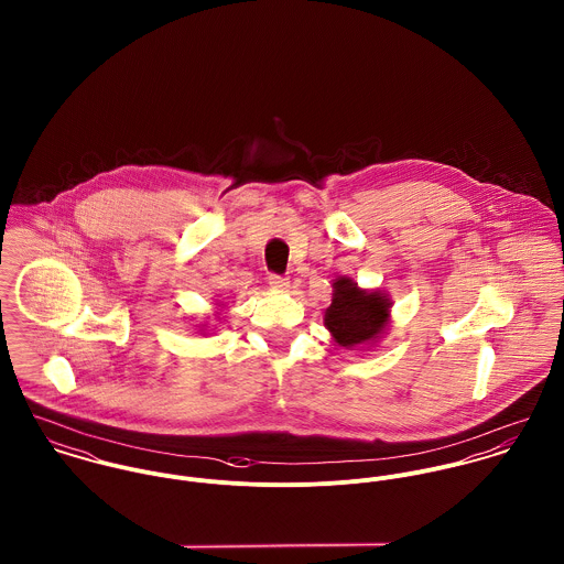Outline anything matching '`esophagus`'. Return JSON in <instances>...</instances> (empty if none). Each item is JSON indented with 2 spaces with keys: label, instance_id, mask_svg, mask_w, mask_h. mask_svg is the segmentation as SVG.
Segmentation results:
<instances>
[{
  "label": "esophagus",
  "instance_id": "34e87169",
  "mask_svg": "<svg viewBox=\"0 0 564 564\" xmlns=\"http://www.w3.org/2000/svg\"><path fill=\"white\" fill-rule=\"evenodd\" d=\"M269 286L275 291H286L289 289V280L282 275H269Z\"/></svg>",
  "mask_w": 564,
  "mask_h": 564
}]
</instances>
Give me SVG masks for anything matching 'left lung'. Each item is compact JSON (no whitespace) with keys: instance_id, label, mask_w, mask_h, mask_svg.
<instances>
[{"instance_id":"left-lung-1","label":"left lung","mask_w":564,"mask_h":564,"mask_svg":"<svg viewBox=\"0 0 564 564\" xmlns=\"http://www.w3.org/2000/svg\"><path fill=\"white\" fill-rule=\"evenodd\" d=\"M391 308L387 293L360 289L351 278L338 275L332 282V304L323 313V323L343 349L373 347L387 334Z\"/></svg>"}]
</instances>
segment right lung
<instances>
[{"label":"right lung","instance_id":"obj_1","mask_svg":"<svg viewBox=\"0 0 564 564\" xmlns=\"http://www.w3.org/2000/svg\"><path fill=\"white\" fill-rule=\"evenodd\" d=\"M215 306H221V302H217V304H215ZM221 308H224V306H221ZM199 332H204V327H202V329H199Z\"/></svg>","mask_w":564,"mask_h":564}]
</instances>
